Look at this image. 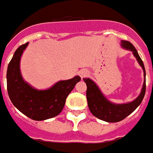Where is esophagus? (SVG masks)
<instances>
[{
  "mask_svg": "<svg viewBox=\"0 0 153 153\" xmlns=\"http://www.w3.org/2000/svg\"><path fill=\"white\" fill-rule=\"evenodd\" d=\"M90 74L89 70H85V69H83V70H81L79 71V76L82 78V79H84V78H86Z\"/></svg>",
  "mask_w": 153,
  "mask_h": 153,
  "instance_id": "esophagus-1",
  "label": "esophagus"
}]
</instances>
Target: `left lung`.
I'll return each instance as SVG.
<instances>
[{
    "label": "left lung",
    "mask_w": 153,
    "mask_h": 153,
    "mask_svg": "<svg viewBox=\"0 0 153 153\" xmlns=\"http://www.w3.org/2000/svg\"><path fill=\"white\" fill-rule=\"evenodd\" d=\"M122 47L133 51V53L138 60V63L141 65L143 72H144V83L142 88L140 95L136 99L130 103L121 104V105H115L107 101L102 93H101L100 89L97 88L96 83L90 79H83V81L86 83L87 85V100L88 105L90 111L94 116L106 122H119L126 118L128 115L131 114L140 104L143 99L146 92V72H145L144 65L143 60L139 56L138 51L135 49L134 45L129 42L128 41H121Z\"/></svg>",
    "instance_id": "left-lung-1"
}]
</instances>
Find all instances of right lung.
Returning a JSON list of instances; mask_svg holds the SVG:
<instances>
[{
    "label": "right lung",
    "instance_id": "right-lung-1",
    "mask_svg": "<svg viewBox=\"0 0 153 153\" xmlns=\"http://www.w3.org/2000/svg\"><path fill=\"white\" fill-rule=\"evenodd\" d=\"M28 42L15 51L7 68V91L10 99L17 109L28 118L44 120L61 112L67 97L74 89L79 76L56 83L47 90H37L23 80L19 71L20 57Z\"/></svg>",
    "mask_w": 153,
    "mask_h": 153
}]
</instances>
